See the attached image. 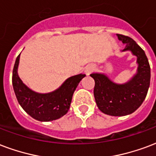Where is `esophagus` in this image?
<instances>
[{"instance_id":"34e87169","label":"esophagus","mask_w":156,"mask_h":156,"mask_svg":"<svg viewBox=\"0 0 156 156\" xmlns=\"http://www.w3.org/2000/svg\"><path fill=\"white\" fill-rule=\"evenodd\" d=\"M94 69H95V68H94L93 65H88V66L86 68V69H85V73H86L87 75H89L90 73H91L93 72Z\"/></svg>"}]
</instances>
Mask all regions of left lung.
<instances>
[{"mask_svg":"<svg viewBox=\"0 0 156 156\" xmlns=\"http://www.w3.org/2000/svg\"><path fill=\"white\" fill-rule=\"evenodd\" d=\"M118 38L126 44L122 51H130L136 56L137 72L128 83L117 84L103 73H91L95 81L94 97L102 113L112 116L130 115L144 101L150 87L151 67L145 51L133 39L117 34Z\"/></svg>","mask_w":156,"mask_h":156,"instance_id":"8db88e82","label":"left lung"}]
</instances>
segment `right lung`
Wrapping results in <instances>:
<instances>
[{"label":"right lung","instance_id":"add662e5","mask_svg":"<svg viewBox=\"0 0 156 156\" xmlns=\"http://www.w3.org/2000/svg\"><path fill=\"white\" fill-rule=\"evenodd\" d=\"M20 55V54L16 58L13 69L12 83L16 98L23 109L31 117L41 122L55 120L66 115L69 110L73 92L86 75L80 73L72 76L55 91L46 94L37 93L23 83L18 75Z\"/></svg>","mask_w":156,"mask_h":156}]
</instances>
